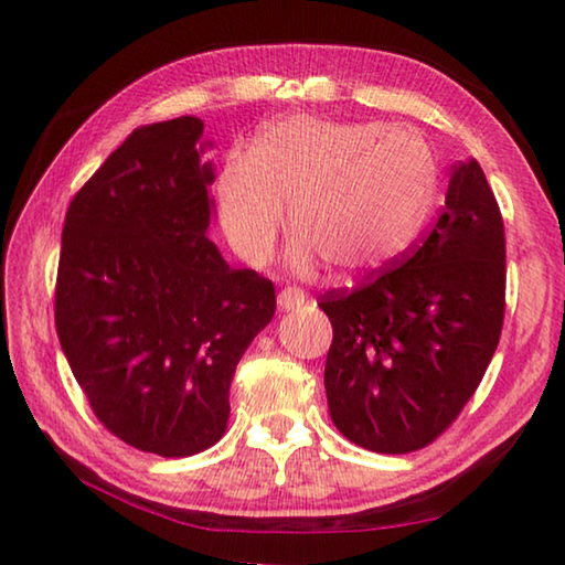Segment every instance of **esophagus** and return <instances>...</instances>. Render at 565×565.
I'll return each mask as SVG.
<instances>
[{
    "mask_svg": "<svg viewBox=\"0 0 565 565\" xmlns=\"http://www.w3.org/2000/svg\"><path fill=\"white\" fill-rule=\"evenodd\" d=\"M299 306H303V291L301 289H281L279 291V309L281 311H294L299 309Z\"/></svg>",
    "mask_w": 565,
    "mask_h": 565,
    "instance_id": "1",
    "label": "esophagus"
}]
</instances>
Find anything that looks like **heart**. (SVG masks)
Instances as JSON below:
<instances>
[{
	"mask_svg": "<svg viewBox=\"0 0 565 565\" xmlns=\"http://www.w3.org/2000/svg\"><path fill=\"white\" fill-rule=\"evenodd\" d=\"M436 191L431 149L416 131L379 121L294 117L262 131L252 154L236 151L216 181L226 242L246 264L269 259L286 206L291 266L327 262L363 276L404 254Z\"/></svg>",
	"mask_w": 565,
	"mask_h": 565,
	"instance_id": "heart-1",
	"label": "heart"
}]
</instances>
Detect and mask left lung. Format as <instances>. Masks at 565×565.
Masks as SVG:
<instances>
[{"label": "left lung", "mask_w": 565, "mask_h": 565, "mask_svg": "<svg viewBox=\"0 0 565 565\" xmlns=\"http://www.w3.org/2000/svg\"><path fill=\"white\" fill-rule=\"evenodd\" d=\"M319 306L333 327L323 386L339 431L376 454L431 444L481 384L503 327V218L481 164L451 169L441 216L396 269Z\"/></svg>", "instance_id": "left-lung-1"}]
</instances>
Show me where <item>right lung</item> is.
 Here are the masks:
<instances>
[{"instance_id": "add662e5", "label": "right lung", "mask_w": 565, "mask_h": 565, "mask_svg": "<svg viewBox=\"0 0 565 565\" xmlns=\"http://www.w3.org/2000/svg\"><path fill=\"white\" fill-rule=\"evenodd\" d=\"M204 121L134 129L72 199L56 333L109 431L177 458L226 431L234 369L276 311L274 284L209 238L214 164Z\"/></svg>"}]
</instances>
